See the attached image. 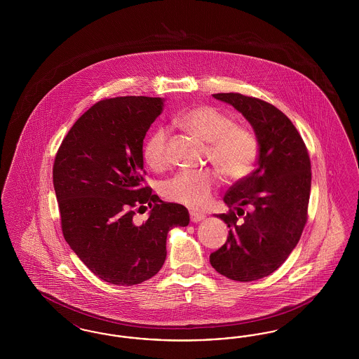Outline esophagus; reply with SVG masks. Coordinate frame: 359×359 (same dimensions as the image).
Masks as SVG:
<instances>
[{
  "label": "esophagus",
  "instance_id": "obj_1",
  "mask_svg": "<svg viewBox=\"0 0 359 359\" xmlns=\"http://www.w3.org/2000/svg\"><path fill=\"white\" fill-rule=\"evenodd\" d=\"M189 218H191V222L198 223L201 221H203L205 218V214H201V212H195V211H191L189 212Z\"/></svg>",
  "mask_w": 359,
  "mask_h": 359
}]
</instances>
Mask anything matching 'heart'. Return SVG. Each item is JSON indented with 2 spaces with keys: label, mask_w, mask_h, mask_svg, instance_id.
Masks as SVG:
<instances>
[{
  "label": "heart",
  "mask_w": 359,
  "mask_h": 359,
  "mask_svg": "<svg viewBox=\"0 0 359 359\" xmlns=\"http://www.w3.org/2000/svg\"><path fill=\"white\" fill-rule=\"evenodd\" d=\"M177 125L207 144V158L224 179L237 182L250 175L258 158L256 137L221 110L201 104L188 109L177 118ZM167 132L156 128L144 141L142 158L154 171L168 164ZM218 184L210 171L180 172L163 186V195L175 203L192 208L205 207Z\"/></svg>",
  "instance_id": "b5f03b06"
}]
</instances>
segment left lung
<instances>
[{"instance_id":"8db88e82","label":"left lung","mask_w":359,"mask_h":359,"mask_svg":"<svg viewBox=\"0 0 359 359\" xmlns=\"http://www.w3.org/2000/svg\"><path fill=\"white\" fill-rule=\"evenodd\" d=\"M212 95L250 122L259 148L256 171L224 194L229 211L217 217L230 231L210 262L227 278L255 281L277 271L302 237L311 192L309 154L292 121L272 103L239 93Z\"/></svg>"}]
</instances>
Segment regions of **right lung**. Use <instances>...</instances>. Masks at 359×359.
I'll return each instance as SVG.
<instances>
[{"label":"right lung","mask_w":359,"mask_h":359,"mask_svg":"<svg viewBox=\"0 0 359 359\" xmlns=\"http://www.w3.org/2000/svg\"><path fill=\"white\" fill-rule=\"evenodd\" d=\"M163 100L117 97L93 104L72 125L53 161V188L65 239L103 281L135 285L157 273L167 234L189 223L184 205L163 202L145 186L142 141ZM151 208L144 224L141 208Z\"/></svg>","instance_id":"1"}]
</instances>
